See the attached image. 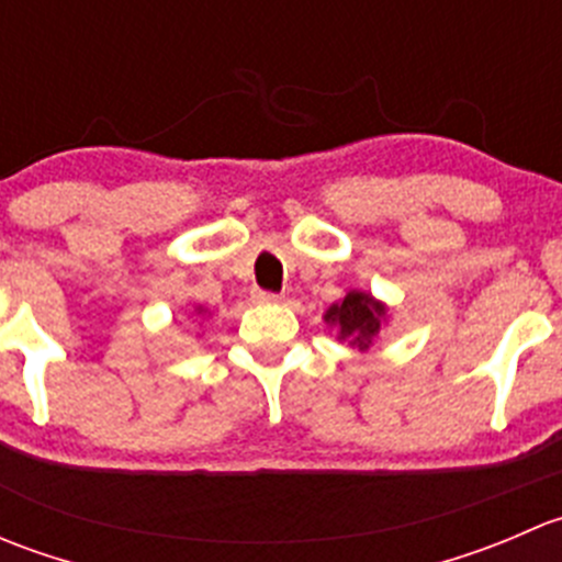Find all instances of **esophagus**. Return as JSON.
I'll return each mask as SVG.
<instances>
[{
	"mask_svg": "<svg viewBox=\"0 0 562 562\" xmlns=\"http://www.w3.org/2000/svg\"><path fill=\"white\" fill-rule=\"evenodd\" d=\"M252 299L258 304H277L282 296H277V293H269V291H252Z\"/></svg>",
	"mask_w": 562,
	"mask_h": 562,
	"instance_id": "34e87169",
	"label": "esophagus"
}]
</instances>
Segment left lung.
I'll return each instance as SVG.
<instances>
[{"label":"left lung","mask_w":562,"mask_h":562,"mask_svg":"<svg viewBox=\"0 0 562 562\" xmlns=\"http://www.w3.org/2000/svg\"><path fill=\"white\" fill-rule=\"evenodd\" d=\"M323 321L337 331L339 342H348L350 348L364 353L372 348V339L381 334L383 323L389 321V304L367 291H348L323 313Z\"/></svg>","instance_id":"8db88e82"}]
</instances>
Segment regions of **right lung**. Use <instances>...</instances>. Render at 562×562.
Returning a JSON list of instances; mask_svg holds the SVG:
<instances>
[{"label": "right lung", "instance_id": "obj_1", "mask_svg": "<svg viewBox=\"0 0 562 562\" xmlns=\"http://www.w3.org/2000/svg\"><path fill=\"white\" fill-rule=\"evenodd\" d=\"M206 313H209V310L203 307V304H198V307H195V315H198V317H203Z\"/></svg>", "mask_w": 562, "mask_h": 562}]
</instances>
